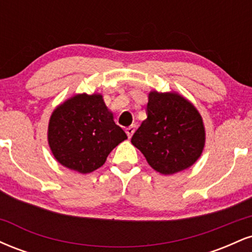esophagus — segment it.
Returning <instances> with one entry per match:
<instances>
[{
    "label": "esophagus",
    "instance_id": "obj_1",
    "mask_svg": "<svg viewBox=\"0 0 252 252\" xmlns=\"http://www.w3.org/2000/svg\"><path fill=\"white\" fill-rule=\"evenodd\" d=\"M135 128H136L135 124H131V126H128V128L126 129V135H128V137H129V138L131 137L132 135H134V132H135Z\"/></svg>",
    "mask_w": 252,
    "mask_h": 252
}]
</instances>
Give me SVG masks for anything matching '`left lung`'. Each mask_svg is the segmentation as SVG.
<instances>
[{"label":"left lung","mask_w":252,"mask_h":252,"mask_svg":"<svg viewBox=\"0 0 252 252\" xmlns=\"http://www.w3.org/2000/svg\"><path fill=\"white\" fill-rule=\"evenodd\" d=\"M147 120L131 137L148 163L161 174L192 166L205 144L202 120L194 106L176 94H149Z\"/></svg>","instance_id":"1"}]
</instances>
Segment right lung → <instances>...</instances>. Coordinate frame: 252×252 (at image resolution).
<instances>
[{
  "label": "right lung",
  "instance_id": "add662e5",
  "mask_svg": "<svg viewBox=\"0 0 252 252\" xmlns=\"http://www.w3.org/2000/svg\"><path fill=\"white\" fill-rule=\"evenodd\" d=\"M126 134L114 122L100 94H78L54 110L48 126V143L63 166L94 172L105 162Z\"/></svg>",
  "mask_w": 252,
  "mask_h": 252
}]
</instances>
